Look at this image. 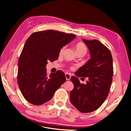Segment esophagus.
<instances>
[{
  "label": "esophagus",
  "mask_w": 131,
  "mask_h": 131,
  "mask_svg": "<svg viewBox=\"0 0 131 131\" xmlns=\"http://www.w3.org/2000/svg\"><path fill=\"white\" fill-rule=\"evenodd\" d=\"M65 75H66V80H70V79L71 77H70V75L69 74H68V73H66Z\"/></svg>",
  "instance_id": "esophagus-1"
}]
</instances>
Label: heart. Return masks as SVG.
I'll return each instance as SVG.
<instances>
[{
	"label": "heart",
	"mask_w": 131,
	"mask_h": 131,
	"mask_svg": "<svg viewBox=\"0 0 131 131\" xmlns=\"http://www.w3.org/2000/svg\"><path fill=\"white\" fill-rule=\"evenodd\" d=\"M75 50H76L77 54L80 53H86L87 52L86 46L85 45L84 43L81 42H78L77 44L75 45ZM65 49H66V46L62 47L61 49L60 50V51H59V53L62 54L63 52V51H64Z\"/></svg>",
	"instance_id": "1"
}]
</instances>
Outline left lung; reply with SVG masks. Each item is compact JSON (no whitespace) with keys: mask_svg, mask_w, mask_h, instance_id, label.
Wrapping results in <instances>:
<instances>
[{"mask_svg":"<svg viewBox=\"0 0 131 131\" xmlns=\"http://www.w3.org/2000/svg\"><path fill=\"white\" fill-rule=\"evenodd\" d=\"M82 41L88 47L91 59L75 73L79 77H88L86 84H80L76 77L71 78L74 89L70 101L79 112H92L103 103L108 96L113 76V58L110 50L97 40Z\"/></svg>","mask_w":131,"mask_h":131,"instance_id":"obj_1","label":"left lung"}]
</instances>
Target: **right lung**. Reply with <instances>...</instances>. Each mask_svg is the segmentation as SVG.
<instances>
[{"instance_id":"1","label":"right lung","mask_w":131,"mask_h":131,"mask_svg":"<svg viewBox=\"0 0 131 131\" xmlns=\"http://www.w3.org/2000/svg\"><path fill=\"white\" fill-rule=\"evenodd\" d=\"M76 35L53 30L35 32L28 38L18 59L17 82L23 96L30 103L40 105L51 100L66 81L61 70L47 75L48 61L57 59L62 47Z\"/></svg>"}]
</instances>
